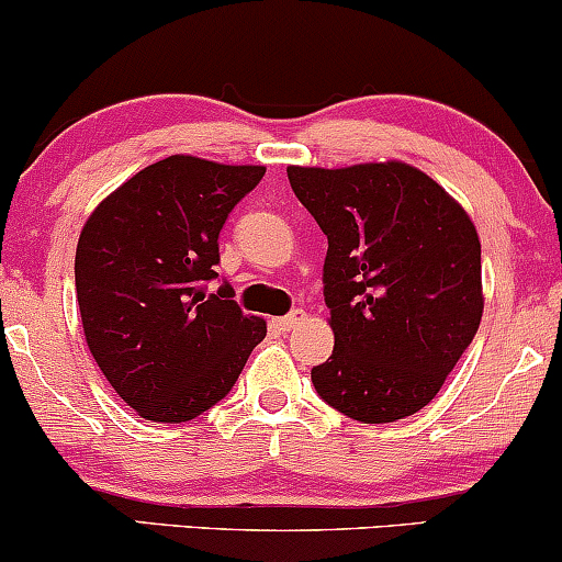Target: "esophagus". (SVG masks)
I'll return each mask as SVG.
<instances>
[{
    "label": "esophagus",
    "instance_id": "obj_1",
    "mask_svg": "<svg viewBox=\"0 0 562 562\" xmlns=\"http://www.w3.org/2000/svg\"><path fill=\"white\" fill-rule=\"evenodd\" d=\"M303 319H306V314H303V308H293V312L285 314V317L274 319V325L280 327V330H295V327H299Z\"/></svg>",
    "mask_w": 562,
    "mask_h": 562
}]
</instances>
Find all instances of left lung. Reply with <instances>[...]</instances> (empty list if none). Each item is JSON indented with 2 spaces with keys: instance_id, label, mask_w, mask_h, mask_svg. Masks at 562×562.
Instances as JSON below:
<instances>
[{
  "instance_id": "1",
  "label": "left lung",
  "mask_w": 562,
  "mask_h": 562,
  "mask_svg": "<svg viewBox=\"0 0 562 562\" xmlns=\"http://www.w3.org/2000/svg\"><path fill=\"white\" fill-rule=\"evenodd\" d=\"M327 235L322 269L333 357L312 370L319 398L359 423L415 415L473 344L483 314L473 222L406 164L288 169Z\"/></svg>"
}]
</instances>
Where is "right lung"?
<instances>
[{
	"label": "right lung",
	"instance_id": "add662e5",
	"mask_svg": "<svg viewBox=\"0 0 562 562\" xmlns=\"http://www.w3.org/2000/svg\"><path fill=\"white\" fill-rule=\"evenodd\" d=\"M263 166L171 156L102 200L76 248V299L89 351L139 417L187 423L222 402L267 335L227 280L218 232Z\"/></svg>",
	"mask_w": 562,
	"mask_h": 562
}]
</instances>
